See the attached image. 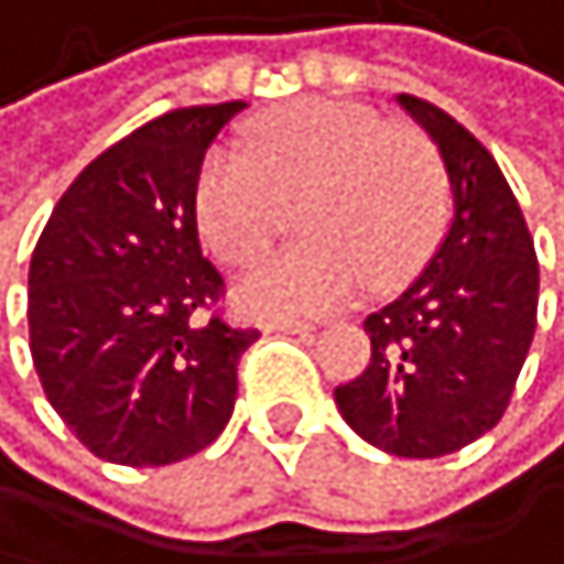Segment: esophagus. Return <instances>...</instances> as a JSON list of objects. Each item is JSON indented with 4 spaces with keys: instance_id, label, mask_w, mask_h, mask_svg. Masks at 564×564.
Segmentation results:
<instances>
[{
    "instance_id": "obj_1",
    "label": "esophagus",
    "mask_w": 564,
    "mask_h": 564,
    "mask_svg": "<svg viewBox=\"0 0 564 564\" xmlns=\"http://www.w3.org/2000/svg\"><path fill=\"white\" fill-rule=\"evenodd\" d=\"M265 330H284V334H310L313 324H302V319H270Z\"/></svg>"
}]
</instances>
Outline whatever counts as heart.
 <instances>
[{
  "instance_id": "1",
  "label": "heart",
  "mask_w": 564,
  "mask_h": 564,
  "mask_svg": "<svg viewBox=\"0 0 564 564\" xmlns=\"http://www.w3.org/2000/svg\"><path fill=\"white\" fill-rule=\"evenodd\" d=\"M245 156L212 154L197 175V226L212 251L248 265L299 219L302 240L248 273L240 313L305 319L389 291L429 259L446 223V172L429 135L352 104H291L251 121Z\"/></svg>"
}]
</instances>
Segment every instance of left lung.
I'll use <instances>...</instances> for the list:
<instances>
[{"label": "left lung", "mask_w": 564, "mask_h": 564, "mask_svg": "<svg viewBox=\"0 0 564 564\" xmlns=\"http://www.w3.org/2000/svg\"><path fill=\"white\" fill-rule=\"evenodd\" d=\"M443 158L454 215L399 299L364 319L370 364L334 389L345 424L395 457H446L503 417L536 330L540 265L494 154L446 110L395 96Z\"/></svg>", "instance_id": "8db88e82"}]
</instances>
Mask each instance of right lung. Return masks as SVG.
Returning <instances> with one entry per match:
<instances>
[{"label":"right lung","instance_id":"add662e5","mask_svg":"<svg viewBox=\"0 0 564 564\" xmlns=\"http://www.w3.org/2000/svg\"><path fill=\"white\" fill-rule=\"evenodd\" d=\"M245 104L169 110L67 186L28 273V330L45 399L96 457L158 468L212 446L259 338L200 313L223 276L200 254L194 189Z\"/></svg>","mask_w":564,"mask_h":564}]
</instances>
